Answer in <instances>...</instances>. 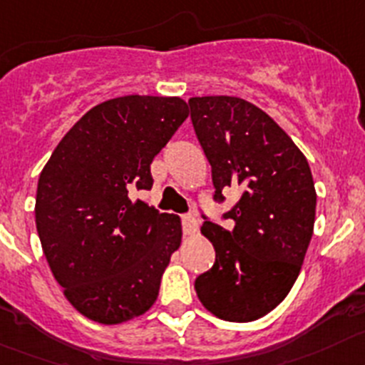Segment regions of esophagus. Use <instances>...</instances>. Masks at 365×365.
I'll use <instances>...</instances> for the list:
<instances>
[{
    "mask_svg": "<svg viewBox=\"0 0 365 365\" xmlns=\"http://www.w3.org/2000/svg\"><path fill=\"white\" fill-rule=\"evenodd\" d=\"M199 228V222L195 220V217L192 215H185L182 217V230H185L186 235H193Z\"/></svg>",
    "mask_w": 365,
    "mask_h": 365,
    "instance_id": "34e87169",
    "label": "esophagus"
}]
</instances>
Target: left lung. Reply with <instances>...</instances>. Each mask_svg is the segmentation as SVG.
I'll use <instances>...</instances> for the list:
<instances>
[{
  "label": "left lung",
  "instance_id": "8db88e82",
  "mask_svg": "<svg viewBox=\"0 0 365 365\" xmlns=\"http://www.w3.org/2000/svg\"><path fill=\"white\" fill-rule=\"evenodd\" d=\"M195 135L212 166L217 202L228 190L239 200L222 219H206L202 235L215 248L212 269L197 277L202 306L228 322H252L275 309L295 284L315 224L312 170L272 117L240 98L188 101Z\"/></svg>",
  "mask_w": 365,
  "mask_h": 365
}]
</instances>
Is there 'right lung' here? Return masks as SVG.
I'll use <instances>...</instances> for the list:
<instances>
[{"mask_svg":"<svg viewBox=\"0 0 365 365\" xmlns=\"http://www.w3.org/2000/svg\"><path fill=\"white\" fill-rule=\"evenodd\" d=\"M188 113L180 98L110 99L68 130L39 175L43 253L66 300L93 322H126L157 300L180 219L132 193L152 188L153 157Z\"/></svg>","mask_w":365,"mask_h":365,"instance_id":"add662e5","label":"right lung"}]
</instances>
